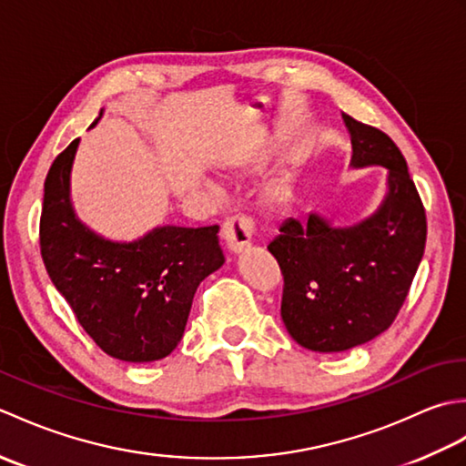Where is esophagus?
I'll list each match as a JSON object with an SVG mask.
<instances>
[{"mask_svg":"<svg viewBox=\"0 0 466 466\" xmlns=\"http://www.w3.org/2000/svg\"><path fill=\"white\" fill-rule=\"evenodd\" d=\"M256 234V224L250 216L246 214H232L228 216L222 224V236L226 246L232 252H242L250 248Z\"/></svg>","mask_w":466,"mask_h":466,"instance_id":"1","label":"esophagus"}]
</instances>
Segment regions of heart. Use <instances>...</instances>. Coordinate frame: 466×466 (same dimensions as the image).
Returning a JSON list of instances; mask_svg holds the SVG:
<instances>
[{"instance_id":"heart-1","label":"heart","mask_w":466,"mask_h":466,"mask_svg":"<svg viewBox=\"0 0 466 466\" xmlns=\"http://www.w3.org/2000/svg\"><path fill=\"white\" fill-rule=\"evenodd\" d=\"M268 198H270L272 202H282L284 198H286V190H284L282 186H279V187H272L270 194H268Z\"/></svg>"}]
</instances>
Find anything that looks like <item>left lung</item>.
Here are the masks:
<instances>
[{
  "label": "left lung",
  "mask_w": 466,
  "mask_h": 466,
  "mask_svg": "<svg viewBox=\"0 0 466 466\" xmlns=\"http://www.w3.org/2000/svg\"><path fill=\"white\" fill-rule=\"evenodd\" d=\"M352 164L389 167L380 210L352 228L320 216L286 220L268 244L284 289L286 330L304 349L342 352L382 334L407 300L427 244V214L399 146L382 130L342 114Z\"/></svg>",
  "instance_id": "1"
}]
</instances>
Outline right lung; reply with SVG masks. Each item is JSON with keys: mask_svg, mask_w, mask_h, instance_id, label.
Instances as JSON below:
<instances>
[{"mask_svg": "<svg viewBox=\"0 0 466 466\" xmlns=\"http://www.w3.org/2000/svg\"><path fill=\"white\" fill-rule=\"evenodd\" d=\"M80 137L57 154L44 184L39 250L77 322L100 349L152 362L180 342L196 289L220 268L218 226H164L132 244L87 230L69 204V170Z\"/></svg>", "mask_w": 466, "mask_h": 466, "instance_id": "right-lung-1", "label": "right lung"}]
</instances>
